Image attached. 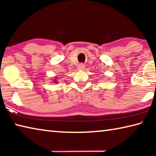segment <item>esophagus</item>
<instances>
[{
	"label": "esophagus",
	"mask_w": 156,
	"mask_h": 156,
	"mask_svg": "<svg viewBox=\"0 0 156 156\" xmlns=\"http://www.w3.org/2000/svg\"><path fill=\"white\" fill-rule=\"evenodd\" d=\"M84 67H85V65H84L83 63H80V64H79L78 66V69L79 70H83L84 69Z\"/></svg>",
	"instance_id": "1"
}]
</instances>
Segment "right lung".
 <instances>
[{
	"label": "right lung",
	"instance_id": "1",
	"mask_svg": "<svg viewBox=\"0 0 156 156\" xmlns=\"http://www.w3.org/2000/svg\"><path fill=\"white\" fill-rule=\"evenodd\" d=\"M54 83H56V82H54Z\"/></svg>",
	"mask_w": 156,
	"mask_h": 156
}]
</instances>
